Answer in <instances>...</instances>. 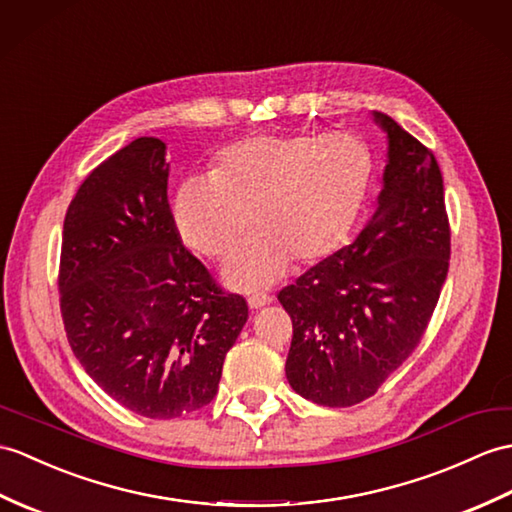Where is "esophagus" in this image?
<instances>
[{"label":"esophagus","instance_id":"esophagus-1","mask_svg":"<svg viewBox=\"0 0 512 512\" xmlns=\"http://www.w3.org/2000/svg\"><path fill=\"white\" fill-rule=\"evenodd\" d=\"M268 303H270V299L266 294H255V296H251V299H248V307H251V310H261V307L268 305Z\"/></svg>","mask_w":512,"mask_h":512}]
</instances>
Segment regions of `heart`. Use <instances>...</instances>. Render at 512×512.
Listing matches in <instances>:
<instances>
[{
    "label": "heart",
    "mask_w": 512,
    "mask_h": 512,
    "mask_svg": "<svg viewBox=\"0 0 512 512\" xmlns=\"http://www.w3.org/2000/svg\"><path fill=\"white\" fill-rule=\"evenodd\" d=\"M373 181L362 139L253 135L216 154L211 176L178 187L174 222L183 242L209 259L227 257L248 229L255 235L222 270L237 292L255 294L310 268L349 242Z\"/></svg>",
    "instance_id": "heart-1"
}]
</instances>
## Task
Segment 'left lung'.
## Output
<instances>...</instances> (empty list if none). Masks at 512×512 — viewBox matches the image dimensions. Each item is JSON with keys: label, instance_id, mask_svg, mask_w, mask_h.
Instances as JSON below:
<instances>
[{"label": "left lung", "instance_id": "8db88e82", "mask_svg": "<svg viewBox=\"0 0 512 512\" xmlns=\"http://www.w3.org/2000/svg\"><path fill=\"white\" fill-rule=\"evenodd\" d=\"M384 185L355 240L279 292L294 336L285 377L318 406L375 395L417 349L449 268L443 174L434 154L392 117Z\"/></svg>", "mask_w": 512, "mask_h": 512}]
</instances>
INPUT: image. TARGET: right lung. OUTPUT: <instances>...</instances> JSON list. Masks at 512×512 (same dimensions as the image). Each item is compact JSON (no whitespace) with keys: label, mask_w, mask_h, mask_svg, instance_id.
<instances>
[{"label":"right lung","mask_w":512,"mask_h":512,"mask_svg":"<svg viewBox=\"0 0 512 512\" xmlns=\"http://www.w3.org/2000/svg\"><path fill=\"white\" fill-rule=\"evenodd\" d=\"M165 144L139 137L80 185L63 224L67 340L106 395L148 419H176L216 397L248 318L187 251L168 205Z\"/></svg>","instance_id":"1"}]
</instances>
